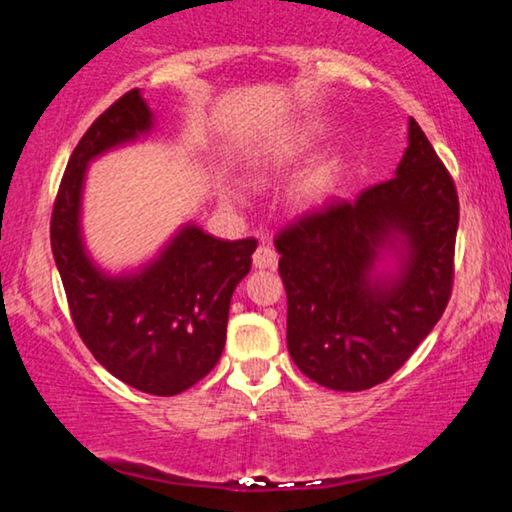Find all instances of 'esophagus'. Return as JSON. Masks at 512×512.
<instances>
[{"label":"esophagus","instance_id":"obj_1","mask_svg":"<svg viewBox=\"0 0 512 512\" xmlns=\"http://www.w3.org/2000/svg\"><path fill=\"white\" fill-rule=\"evenodd\" d=\"M277 258H279L277 251H275V247H270V244H261V247L254 251V265L258 270L275 268Z\"/></svg>","mask_w":512,"mask_h":512}]
</instances>
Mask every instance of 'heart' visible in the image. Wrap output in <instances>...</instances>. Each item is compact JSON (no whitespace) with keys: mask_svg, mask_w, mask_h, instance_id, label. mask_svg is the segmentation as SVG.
<instances>
[{"mask_svg":"<svg viewBox=\"0 0 512 512\" xmlns=\"http://www.w3.org/2000/svg\"><path fill=\"white\" fill-rule=\"evenodd\" d=\"M310 146H312V137L307 135V132H298V135L279 139L277 144H272L268 151H263L261 156H258V160L254 163V170L256 174L282 170V167H289L291 163H296L298 158H303ZM335 179H338L335 163L333 160H324V163L312 165L310 170L303 172L296 181H293L289 198L293 205L300 209L317 207L333 195Z\"/></svg>","mask_w":512,"mask_h":512,"instance_id":"heart-1","label":"heart"}]
</instances>
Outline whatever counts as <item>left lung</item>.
Returning <instances> with one entry per match:
<instances>
[{
    "instance_id": "obj_1",
    "label": "left lung",
    "mask_w": 512,
    "mask_h": 512,
    "mask_svg": "<svg viewBox=\"0 0 512 512\" xmlns=\"http://www.w3.org/2000/svg\"><path fill=\"white\" fill-rule=\"evenodd\" d=\"M457 226L454 179L410 118L396 177L354 202L326 200L275 237L293 363L335 391L389 380L450 303ZM382 250L399 254L396 276L372 275Z\"/></svg>"
}]
</instances>
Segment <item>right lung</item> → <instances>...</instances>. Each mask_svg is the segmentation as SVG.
I'll use <instances>...</instances> for the list:
<instances>
[{"instance_id":"obj_1","label":"right lung","mask_w":512,"mask_h":512,"mask_svg":"<svg viewBox=\"0 0 512 512\" xmlns=\"http://www.w3.org/2000/svg\"><path fill=\"white\" fill-rule=\"evenodd\" d=\"M153 125L139 88L95 118L69 156L55 195L51 247L69 312L90 354L144 394L191 389L221 359L230 298L251 270L256 240H216L184 226L156 261L128 277L95 268L81 242L79 214L86 165Z\"/></svg>"}]
</instances>
